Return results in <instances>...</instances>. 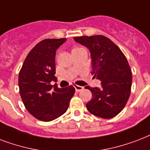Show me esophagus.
Segmentation results:
<instances>
[{
    "mask_svg": "<svg viewBox=\"0 0 150 150\" xmlns=\"http://www.w3.org/2000/svg\"><path fill=\"white\" fill-rule=\"evenodd\" d=\"M75 89H76V91L79 92V91H81L82 90H83V87H81V86H78V85H75Z\"/></svg>",
    "mask_w": 150,
    "mask_h": 150,
    "instance_id": "34e87169",
    "label": "esophagus"
}]
</instances>
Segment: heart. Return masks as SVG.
Here are the masks:
<instances>
[{"label":"heart","instance_id":"heart-1","mask_svg":"<svg viewBox=\"0 0 150 150\" xmlns=\"http://www.w3.org/2000/svg\"><path fill=\"white\" fill-rule=\"evenodd\" d=\"M76 49H78V48H77V47H76V48H74V50H76ZM74 50H73V51H74Z\"/></svg>","mask_w":150,"mask_h":150}]
</instances>
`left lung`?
Here are the masks:
<instances>
[{"instance_id": "obj_1", "label": "left lung", "mask_w": 150, "mask_h": 150, "mask_svg": "<svg viewBox=\"0 0 150 150\" xmlns=\"http://www.w3.org/2000/svg\"><path fill=\"white\" fill-rule=\"evenodd\" d=\"M76 42L85 46L91 54L94 77L101 81L100 88H86L92 93L87 109L96 117L110 119L125 108L132 88L129 64L121 50L103 35L76 37Z\"/></svg>"}]
</instances>
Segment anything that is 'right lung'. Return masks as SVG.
I'll use <instances>...</instances> for the list:
<instances>
[{"instance_id": "1", "label": "right lung", "mask_w": 150, "mask_h": 150, "mask_svg": "<svg viewBox=\"0 0 150 150\" xmlns=\"http://www.w3.org/2000/svg\"><path fill=\"white\" fill-rule=\"evenodd\" d=\"M66 40H41L27 54L18 74L19 92L25 109L42 121H51L65 113L75 93L73 85L59 88L51 84L55 79L56 50Z\"/></svg>"}]
</instances>
